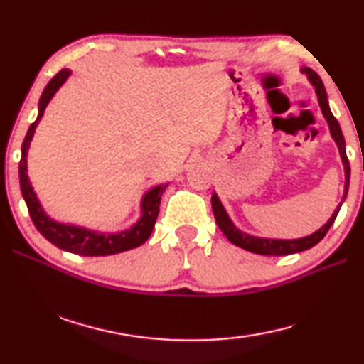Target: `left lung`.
Returning <instances> with one entry per match:
<instances>
[{
    "instance_id": "obj_1",
    "label": "left lung",
    "mask_w": 364,
    "mask_h": 364,
    "mask_svg": "<svg viewBox=\"0 0 364 364\" xmlns=\"http://www.w3.org/2000/svg\"><path fill=\"white\" fill-rule=\"evenodd\" d=\"M301 73H305L308 82L311 83L313 88H315V93L318 96V102L319 107H321V112L324 115L326 122H328L329 132L332 139L336 141L338 154H341L342 159V165H343V171H345V186H343V196L342 200L338 202L337 208L334 213L331 215V218L326 221V223L316 230L315 232L308 234L305 237H299V239H271V237H258V236H252V234H247L239 230V228L232 223V220L230 218V215L226 213L223 204L218 199L217 193H213L212 196V208H213V215H215V221L221 231H223L225 236L228 237V241L231 244L237 245L244 250H249L252 254H258V255H291V254H299V252H304L311 249L313 245H316L321 239L326 236V232L329 231V228L334 223V220L337 217L338 210L343 204L345 197H347L348 193V186H350V164L347 159V152H345V139L341 130V125L336 120V117L332 115L331 109H329V101H328V95H326L324 85L321 82V78L316 72H313L308 67H301L300 69Z\"/></svg>"
}]
</instances>
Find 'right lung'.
I'll list each match as a JSON object with an SVG mask.
<instances>
[{
  "label": "right lung",
  "mask_w": 364,
  "mask_h": 364,
  "mask_svg": "<svg viewBox=\"0 0 364 364\" xmlns=\"http://www.w3.org/2000/svg\"><path fill=\"white\" fill-rule=\"evenodd\" d=\"M70 73L72 70L63 69L56 77L49 80V83L46 85V88L43 90L40 97L38 115H36V120L32 125L28 127L26 139H23L22 143L19 180L22 197L27 204L30 218H32L36 230H38L49 242L65 252H70V254H78L83 257H106L139 247V245L144 244L151 236L152 228L156 225L159 215L160 197H162L164 191L168 184H157V186L146 191L143 197H141V217L138 218L136 223H133L128 230H123L119 232H101L90 230V228L70 223H60V221L53 220L45 212V208L41 207L38 197H36V193L33 191L32 183L28 180L27 156L35 130L36 127H38L43 114H45L49 101H51L53 96L58 93L60 86L67 82Z\"/></svg>",
  "instance_id": "right-lung-1"
}]
</instances>
